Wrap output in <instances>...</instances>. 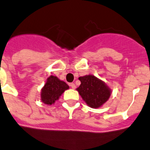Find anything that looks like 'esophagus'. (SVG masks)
<instances>
[{
    "mask_svg": "<svg viewBox=\"0 0 150 150\" xmlns=\"http://www.w3.org/2000/svg\"><path fill=\"white\" fill-rule=\"evenodd\" d=\"M69 86L72 88V89H75V88H76V86H75V84H74V83H70Z\"/></svg>",
    "mask_w": 150,
    "mask_h": 150,
    "instance_id": "esophagus-1",
    "label": "esophagus"
}]
</instances>
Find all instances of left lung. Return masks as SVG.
<instances>
[{
    "label": "left lung",
    "instance_id": "1",
    "mask_svg": "<svg viewBox=\"0 0 150 150\" xmlns=\"http://www.w3.org/2000/svg\"><path fill=\"white\" fill-rule=\"evenodd\" d=\"M81 85L77 88L83 100L92 108H98L110 97V90L105 83L93 75L80 77Z\"/></svg>",
    "mask_w": 150,
    "mask_h": 150
}]
</instances>
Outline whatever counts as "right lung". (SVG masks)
Listing matches in <instances>:
<instances>
[{
	"label": "right lung",
	"mask_w": 150,
	"mask_h": 150,
	"mask_svg": "<svg viewBox=\"0 0 150 150\" xmlns=\"http://www.w3.org/2000/svg\"><path fill=\"white\" fill-rule=\"evenodd\" d=\"M69 86L64 81L59 80L56 76H50L46 84L41 91V100L45 104H53L55 100H58L66 90L69 89Z\"/></svg>",
	"instance_id": "1"
}]
</instances>
